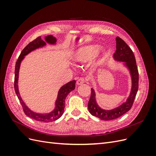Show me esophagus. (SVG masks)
<instances>
[{"instance_id":"1","label":"esophagus","mask_w":156,"mask_h":156,"mask_svg":"<svg viewBox=\"0 0 156 156\" xmlns=\"http://www.w3.org/2000/svg\"><path fill=\"white\" fill-rule=\"evenodd\" d=\"M84 83H85V79L79 78V79H78V80L77 81L76 84H77V85H81V84H83Z\"/></svg>"}]
</instances>
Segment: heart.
Here are the masks:
<instances>
[{
  "mask_svg": "<svg viewBox=\"0 0 156 156\" xmlns=\"http://www.w3.org/2000/svg\"><path fill=\"white\" fill-rule=\"evenodd\" d=\"M100 47L94 45L83 46L73 52L72 58L75 62L86 63L90 60L93 58L94 56H96L100 51ZM101 63L100 61L94 62L92 64L91 68L93 69H96L100 66Z\"/></svg>",
  "mask_w": 156,
  "mask_h": 156,
  "instance_id": "b5f03b06",
  "label": "heart"
}]
</instances>
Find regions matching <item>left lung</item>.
Listing matches in <instances>:
<instances>
[{"instance_id": "left-lung-1", "label": "left lung", "mask_w": 156, "mask_h": 156, "mask_svg": "<svg viewBox=\"0 0 156 156\" xmlns=\"http://www.w3.org/2000/svg\"><path fill=\"white\" fill-rule=\"evenodd\" d=\"M116 50L113 55V58L117 62H122L124 66L129 70L131 79V88L129 97L122 104L111 110L103 109L98 104L96 92L91 88V96L88 104L90 113L102 120H111L118 119L129 111L131 108L139 88V72L136 66L135 55L129 47L120 37H116Z\"/></svg>"}]
</instances>
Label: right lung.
I'll return each instance as SVG.
<instances>
[{
  "mask_svg": "<svg viewBox=\"0 0 156 156\" xmlns=\"http://www.w3.org/2000/svg\"><path fill=\"white\" fill-rule=\"evenodd\" d=\"M44 40H42L41 36L37 37L36 40L31 41L30 43L28 44L22 51L16 64L14 88H15V91L17 96V98L19 100H20V101L23 107V111H24L25 114L27 116L31 118L32 119L39 121V122H50L55 121L57 119H58L59 118H60L63 115L64 107H65L66 98L67 97L68 94L70 92H72L75 89V83H76V81H75V80H73V81H69V83L65 84L64 85H63L60 88L58 92L57 98H56V100L55 101V108L50 112L44 113V114L35 112L34 111H32V110H30V108L26 105L24 101H23V100H22V98L20 96V92H19V88H18L19 72H20L21 63L22 62V60L24 59L25 56L33 51H34L37 49L41 48H43V47H45L47 45V44H49L51 45L56 44V38L53 35H48L47 36H45Z\"/></svg>",
  "mask_w": 156,
  "mask_h": 156,
  "instance_id": "obj_1",
  "label": "right lung"
}]
</instances>
